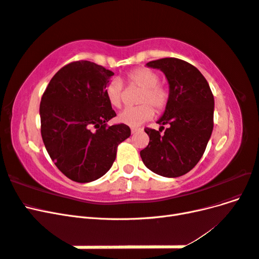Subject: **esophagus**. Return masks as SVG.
<instances>
[{
  "mask_svg": "<svg viewBox=\"0 0 259 259\" xmlns=\"http://www.w3.org/2000/svg\"><path fill=\"white\" fill-rule=\"evenodd\" d=\"M139 131H140V128H136V127H132V128H131L132 134H135V133H137V132H139Z\"/></svg>",
  "mask_w": 259,
  "mask_h": 259,
  "instance_id": "1",
  "label": "esophagus"
}]
</instances>
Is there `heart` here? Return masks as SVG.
I'll use <instances>...</instances> for the list:
<instances>
[{
	"label": "heart",
	"mask_w": 259,
	"mask_h": 259,
	"mask_svg": "<svg viewBox=\"0 0 259 259\" xmlns=\"http://www.w3.org/2000/svg\"><path fill=\"white\" fill-rule=\"evenodd\" d=\"M126 81L131 85L142 88L137 99V107L126 108L119 114V120L131 127H137L145 122L151 120L156 111H162L168 103V91L159 84L160 76L149 68H136L126 74ZM124 86L121 80L113 79L105 88V94L110 105L120 108L123 99Z\"/></svg>",
	"instance_id": "obj_1"
}]
</instances>
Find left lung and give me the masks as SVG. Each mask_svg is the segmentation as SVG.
I'll return each mask as SVG.
<instances>
[{
    "mask_svg": "<svg viewBox=\"0 0 259 259\" xmlns=\"http://www.w3.org/2000/svg\"><path fill=\"white\" fill-rule=\"evenodd\" d=\"M160 69L169 85V98L158 123L169 126L145 128L148 146L140 151L145 165L164 177H179L197 165L214 127V96L199 70L178 58L147 64Z\"/></svg>",
    "mask_w": 259,
    "mask_h": 259,
    "instance_id": "left-lung-1",
    "label": "left lung"
}]
</instances>
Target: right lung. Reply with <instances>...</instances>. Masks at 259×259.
I'll list each match as a JSON object with an SVG mask.
<instances>
[{"instance_id": "add662e5", "label": "right lung", "mask_w": 259, "mask_h": 259, "mask_svg": "<svg viewBox=\"0 0 259 259\" xmlns=\"http://www.w3.org/2000/svg\"><path fill=\"white\" fill-rule=\"evenodd\" d=\"M114 73L88 60L73 61L53 76L40 104L41 135L51 159L76 183L94 182L110 169L116 149L131 136L105 94Z\"/></svg>"}]
</instances>
